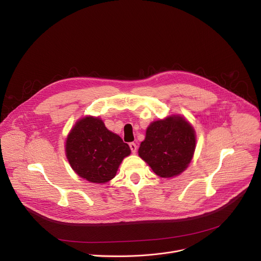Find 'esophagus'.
<instances>
[{"label": "esophagus", "mask_w": 261, "mask_h": 261, "mask_svg": "<svg viewBox=\"0 0 261 261\" xmlns=\"http://www.w3.org/2000/svg\"><path fill=\"white\" fill-rule=\"evenodd\" d=\"M129 147H130V149H131V152H132V153H135V152H136V150H137V146H136V144H134V143H130V144H129Z\"/></svg>", "instance_id": "obj_1"}]
</instances>
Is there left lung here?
<instances>
[{
  "label": "left lung",
  "instance_id": "obj_1",
  "mask_svg": "<svg viewBox=\"0 0 261 261\" xmlns=\"http://www.w3.org/2000/svg\"><path fill=\"white\" fill-rule=\"evenodd\" d=\"M195 132L181 116L156 120L148 127L138 155L161 177H173L188 167L195 151Z\"/></svg>",
  "mask_w": 261,
  "mask_h": 261
}]
</instances>
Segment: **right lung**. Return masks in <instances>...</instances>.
Returning a JSON list of instances; mask_svg holds the SVG:
<instances>
[{
    "instance_id": "add662e5",
    "label": "right lung",
    "mask_w": 261,
    "mask_h": 261,
    "mask_svg": "<svg viewBox=\"0 0 261 261\" xmlns=\"http://www.w3.org/2000/svg\"><path fill=\"white\" fill-rule=\"evenodd\" d=\"M128 144L109 131L98 117L80 119L66 141V155L71 168L86 180H111L121 161L130 154Z\"/></svg>"
}]
</instances>
